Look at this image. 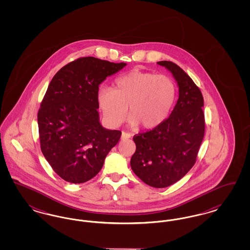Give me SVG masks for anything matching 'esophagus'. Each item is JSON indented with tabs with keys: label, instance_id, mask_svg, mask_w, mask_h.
Here are the masks:
<instances>
[{
	"label": "esophagus",
	"instance_id": "esophagus-1",
	"mask_svg": "<svg viewBox=\"0 0 250 250\" xmlns=\"http://www.w3.org/2000/svg\"><path fill=\"white\" fill-rule=\"evenodd\" d=\"M131 137H132V135H131L130 133H127V132L123 131L122 136H121V139H122V140H127V139H130Z\"/></svg>",
	"mask_w": 250,
	"mask_h": 250
}]
</instances>
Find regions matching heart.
<instances>
[{
  "label": "heart",
  "mask_w": 250,
  "mask_h": 250,
  "mask_svg": "<svg viewBox=\"0 0 250 250\" xmlns=\"http://www.w3.org/2000/svg\"><path fill=\"white\" fill-rule=\"evenodd\" d=\"M176 95L177 87L171 78L135 69L118 77L112 90H101L98 104L109 125L123 123L129 107L131 124L149 130L167 119Z\"/></svg>",
  "instance_id": "b5f03b06"
}]
</instances>
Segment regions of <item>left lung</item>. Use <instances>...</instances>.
<instances>
[{"label":"left lung","instance_id":"8db88e82","mask_svg":"<svg viewBox=\"0 0 250 250\" xmlns=\"http://www.w3.org/2000/svg\"><path fill=\"white\" fill-rule=\"evenodd\" d=\"M171 72L179 98L169 117L159 126L133 138L136 152L131 167L146 185L163 188L183 178L194 166L204 137L203 96L190 77L176 63L157 62Z\"/></svg>","mask_w":250,"mask_h":250}]
</instances>
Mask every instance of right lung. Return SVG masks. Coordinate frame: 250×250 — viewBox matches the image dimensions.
<instances>
[{
  "mask_svg": "<svg viewBox=\"0 0 250 250\" xmlns=\"http://www.w3.org/2000/svg\"><path fill=\"white\" fill-rule=\"evenodd\" d=\"M125 62L82 57L52 78L37 113L40 147L52 169L66 182L82 184L100 171L122 132L99 123V84Z\"/></svg>",
  "mask_w": 250,
  "mask_h": 250,
  "instance_id": "right-lung-1",
  "label": "right lung"
}]
</instances>
